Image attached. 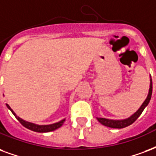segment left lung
<instances>
[{"instance_id": "8db88e82", "label": "left lung", "mask_w": 156, "mask_h": 156, "mask_svg": "<svg viewBox=\"0 0 156 156\" xmlns=\"http://www.w3.org/2000/svg\"><path fill=\"white\" fill-rule=\"evenodd\" d=\"M152 95V79L151 78V85H150V90H149V93L147 98H146V101L143 102V104L141 105V107H140L139 110L137 111L136 112L133 114L131 117H129L127 119L122 120V121H116V120H109L106 119V118H100V117H97V119L101 124L108 126L111 128H117V129H121V128L126 127L128 126L131 125L133 122H136V120L140 116V114L142 113V112L145 109V107L148 105L150 102V100L151 98Z\"/></svg>"}]
</instances>
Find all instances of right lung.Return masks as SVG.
<instances>
[{
	"instance_id": "add662e5",
	"label": "right lung",
	"mask_w": 156,
	"mask_h": 156,
	"mask_svg": "<svg viewBox=\"0 0 156 156\" xmlns=\"http://www.w3.org/2000/svg\"><path fill=\"white\" fill-rule=\"evenodd\" d=\"M7 107L11 111V112L13 113V115L16 116V118L20 122V124L22 126H24L25 127H26L27 129H30L31 131H35V132H49V131H55L58 128H59L61 126L63 125V123L64 122L65 120L63 119L60 122H57V123H55V124H52V125H46V126H40V125H36V124H34V123H30V122H25L24 120L20 119L19 116H17L16 115V113L14 112L13 110L11 109L10 107V106L8 104H6Z\"/></svg>"
}]
</instances>
